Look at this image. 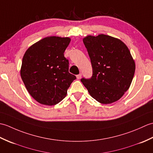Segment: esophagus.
Here are the masks:
<instances>
[{
  "mask_svg": "<svg viewBox=\"0 0 153 153\" xmlns=\"http://www.w3.org/2000/svg\"><path fill=\"white\" fill-rule=\"evenodd\" d=\"M76 77H77V79H81V77H82V74H79L78 75H77Z\"/></svg>",
  "mask_w": 153,
  "mask_h": 153,
  "instance_id": "1",
  "label": "esophagus"
}]
</instances>
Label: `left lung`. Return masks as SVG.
Wrapping results in <instances>:
<instances>
[{"label":"left lung","instance_id":"obj_1","mask_svg":"<svg viewBox=\"0 0 153 153\" xmlns=\"http://www.w3.org/2000/svg\"><path fill=\"white\" fill-rule=\"evenodd\" d=\"M83 41L93 75L81 82L97 101L106 105L117 101L128 91L134 76L135 64L130 51L121 40L106 35H88Z\"/></svg>","mask_w":153,"mask_h":153}]
</instances>
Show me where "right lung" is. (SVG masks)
Returning a JSON list of instances; mask_svg holds the SVG:
<instances>
[{
	"label": "right lung",
	"mask_w": 153,
	"mask_h": 153,
	"mask_svg": "<svg viewBox=\"0 0 153 153\" xmlns=\"http://www.w3.org/2000/svg\"><path fill=\"white\" fill-rule=\"evenodd\" d=\"M70 40L69 37H45L31 45L23 57V82L31 96L42 105L60 102L76 79L68 71L69 61L64 54Z\"/></svg>",
	"instance_id": "add662e5"
}]
</instances>
